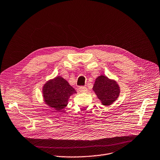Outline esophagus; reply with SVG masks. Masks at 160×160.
I'll list each match as a JSON object with an SVG mask.
<instances>
[{
    "label": "esophagus",
    "mask_w": 160,
    "mask_h": 160,
    "mask_svg": "<svg viewBox=\"0 0 160 160\" xmlns=\"http://www.w3.org/2000/svg\"><path fill=\"white\" fill-rule=\"evenodd\" d=\"M78 89H79V91L82 93H86L87 92V88L86 87L82 86V87H80Z\"/></svg>",
    "instance_id": "esophagus-1"
}]
</instances>
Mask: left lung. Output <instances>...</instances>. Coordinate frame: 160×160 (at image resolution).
<instances>
[{
  "mask_svg": "<svg viewBox=\"0 0 160 160\" xmlns=\"http://www.w3.org/2000/svg\"><path fill=\"white\" fill-rule=\"evenodd\" d=\"M97 98L104 106L112 105L119 97L121 89L118 82L101 75L96 78L92 88Z\"/></svg>",
  "mask_w": 160,
  "mask_h": 160,
  "instance_id": "8db88e82",
  "label": "left lung"
}]
</instances>
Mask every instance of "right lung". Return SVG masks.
<instances>
[{
    "instance_id": "1",
    "label": "right lung",
    "mask_w": 160,
    "mask_h": 160,
    "mask_svg": "<svg viewBox=\"0 0 160 160\" xmlns=\"http://www.w3.org/2000/svg\"><path fill=\"white\" fill-rule=\"evenodd\" d=\"M42 90L44 102L50 108L59 112L67 106L70 96L77 93L76 90L61 76L48 80Z\"/></svg>"
}]
</instances>
